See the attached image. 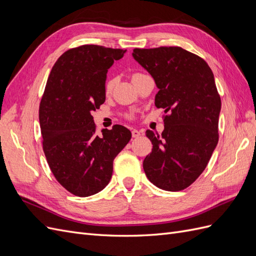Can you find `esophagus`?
<instances>
[{
	"label": "esophagus",
	"instance_id": "esophagus-1",
	"mask_svg": "<svg viewBox=\"0 0 256 256\" xmlns=\"http://www.w3.org/2000/svg\"><path fill=\"white\" fill-rule=\"evenodd\" d=\"M131 134H132V138H138L141 136V131L140 130H136V129H134L132 131H131Z\"/></svg>",
	"mask_w": 256,
	"mask_h": 256
}]
</instances>
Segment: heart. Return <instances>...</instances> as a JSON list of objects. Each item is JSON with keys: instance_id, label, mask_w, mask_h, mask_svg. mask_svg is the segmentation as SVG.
<instances>
[{"instance_id": "b5f03b06", "label": "heart", "mask_w": 256, "mask_h": 256, "mask_svg": "<svg viewBox=\"0 0 256 256\" xmlns=\"http://www.w3.org/2000/svg\"><path fill=\"white\" fill-rule=\"evenodd\" d=\"M143 74H142V72H134V74H132V81L136 80L138 78H140V76H142ZM114 85H115V78H113V76H111V78H109V79L106 80V84H104V90H106V92H110L113 90Z\"/></svg>"}]
</instances>
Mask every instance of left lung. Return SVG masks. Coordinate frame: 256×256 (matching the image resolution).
<instances>
[{
  "label": "left lung",
  "mask_w": 256,
  "mask_h": 256,
  "mask_svg": "<svg viewBox=\"0 0 256 256\" xmlns=\"http://www.w3.org/2000/svg\"><path fill=\"white\" fill-rule=\"evenodd\" d=\"M134 58L150 74L164 109L160 136L146 130L152 144L144 172L158 188L184 190L203 173L219 140L221 99L206 62L180 47L134 49Z\"/></svg>",
  "instance_id": "1"
}]
</instances>
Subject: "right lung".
Instances as JSON below:
<instances>
[{"mask_svg":"<svg viewBox=\"0 0 256 256\" xmlns=\"http://www.w3.org/2000/svg\"><path fill=\"white\" fill-rule=\"evenodd\" d=\"M126 50L83 44L62 54L52 67L40 104L42 148L51 171L76 196L109 184L113 160L131 132L122 125L97 134L92 112L106 100V72Z\"/></svg>","mask_w":256,"mask_h":256,"instance_id":"add662e5","label":"right lung"}]
</instances>
